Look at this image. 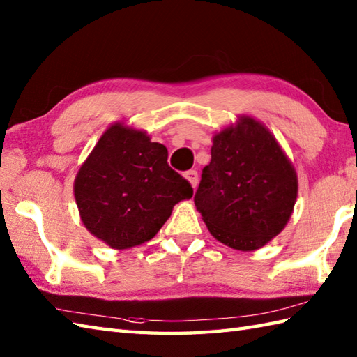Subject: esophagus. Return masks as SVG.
Listing matches in <instances>:
<instances>
[{
  "mask_svg": "<svg viewBox=\"0 0 357 357\" xmlns=\"http://www.w3.org/2000/svg\"><path fill=\"white\" fill-rule=\"evenodd\" d=\"M184 176L188 179V183L192 184V187L198 185V172H196V170H187L184 173Z\"/></svg>",
  "mask_w": 357,
  "mask_h": 357,
  "instance_id": "esophagus-1",
  "label": "esophagus"
}]
</instances>
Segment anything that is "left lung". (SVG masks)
I'll return each instance as SVG.
<instances>
[{"mask_svg": "<svg viewBox=\"0 0 357 357\" xmlns=\"http://www.w3.org/2000/svg\"><path fill=\"white\" fill-rule=\"evenodd\" d=\"M296 196L293 165L261 123L244 116L215 135L195 204L218 241L244 252L262 247L288 222Z\"/></svg>", "mask_w": 357, "mask_h": 357, "instance_id": "8db88e82", "label": "left lung"}]
</instances>
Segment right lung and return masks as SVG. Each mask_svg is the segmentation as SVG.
<instances>
[{"mask_svg": "<svg viewBox=\"0 0 357 357\" xmlns=\"http://www.w3.org/2000/svg\"><path fill=\"white\" fill-rule=\"evenodd\" d=\"M169 151L142 132L112 126L75 179V198L87 230L112 248L151 239L174 204L193 196L167 162Z\"/></svg>", "mask_w": 357, "mask_h": 357, "instance_id": "obj_1", "label": "right lung"}]
</instances>
